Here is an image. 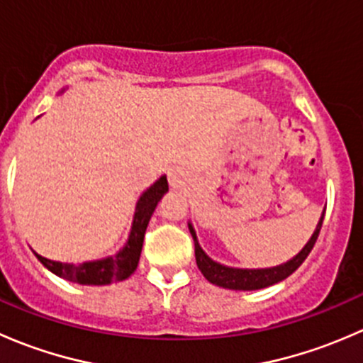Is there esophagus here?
I'll use <instances>...</instances> for the list:
<instances>
[{
  "instance_id": "34e87169",
  "label": "esophagus",
  "mask_w": 363,
  "mask_h": 363,
  "mask_svg": "<svg viewBox=\"0 0 363 363\" xmlns=\"http://www.w3.org/2000/svg\"><path fill=\"white\" fill-rule=\"evenodd\" d=\"M168 182H170V186L174 189L181 188L182 182H184V175H182L181 170H177V168H174V170L168 172Z\"/></svg>"
}]
</instances>
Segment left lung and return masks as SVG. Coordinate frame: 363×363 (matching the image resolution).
I'll list each match as a JSON object with an SVG mask.
<instances>
[{
	"instance_id": "1",
	"label": "left lung",
	"mask_w": 363,
	"mask_h": 363,
	"mask_svg": "<svg viewBox=\"0 0 363 363\" xmlns=\"http://www.w3.org/2000/svg\"><path fill=\"white\" fill-rule=\"evenodd\" d=\"M325 211L321 212V218L318 221L316 230L313 232L311 239L307 240L306 246L300 250L298 255H295L294 258L288 259L286 263H281V265L269 267V269H239V267H228L223 265V263L216 262L211 256L202 250L199 242V237H196L195 228H193L191 223H188L189 233L193 237V242H195V256H196V265H199L200 272L203 274L205 279L208 283L216 284V286L226 288V290H239V291H251V290H262V288L272 286V284L281 283V281L286 279L288 276L295 272L300 265L303 263V259L307 258L311 250L314 247L318 235H320L321 225H323Z\"/></svg>"
}]
</instances>
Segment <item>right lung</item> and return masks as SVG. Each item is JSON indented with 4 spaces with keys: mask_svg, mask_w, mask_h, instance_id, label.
<instances>
[{
    "mask_svg": "<svg viewBox=\"0 0 363 363\" xmlns=\"http://www.w3.org/2000/svg\"><path fill=\"white\" fill-rule=\"evenodd\" d=\"M65 89H61V93ZM167 191V175H161L155 184L149 186L138 196L130 235H128L126 244L116 255L107 256V258L93 259V262L77 263V265L75 263L54 262V259L43 258L38 252H35V256L42 262V265L45 269H49L50 272L56 274L61 279L69 281V283L84 284V286H105V284L128 279L138 267V259H140L142 244H144V235L145 230H147L149 219H151L152 212L158 207L160 200L163 199V195Z\"/></svg>",
    "mask_w": 363,
    "mask_h": 363,
    "instance_id": "obj_1",
    "label": "right lung"
}]
</instances>
